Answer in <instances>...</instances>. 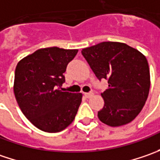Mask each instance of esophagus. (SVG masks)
<instances>
[{
  "label": "esophagus",
  "mask_w": 160,
  "mask_h": 160,
  "mask_svg": "<svg viewBox=\"0 0 160 160\" xmlns=\"http://www.w3.org/2000/svg\"><path fill=\"white\" fill-rule=\"evenodd\" d=\"M92 95H93L92 92H85V93H84V96H85L86 98H91Z\"/></svg>",
  "instance_id": "esophagus-1"
}]
</instances>
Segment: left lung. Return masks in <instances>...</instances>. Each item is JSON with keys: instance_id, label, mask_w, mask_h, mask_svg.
<instances>
[{"instance_id": "8db88e82", "label": "left lung", "mask_w": 160, "mask_h": 160, "mask_svg": "<svg viewBox=\"0 0 160 160\" xmlns=\"http://www.w3.org/2000/svg\"><path fill=\"white\" fill-rule=\"evenodd\" d=\"M82 54L97 78L108 80V87L102 93L104 106L98 112L99 119L113 127L132 122L142 109L150 92L146 57L118 42H102L83 49Z\"/></svg>"}]
</instances>
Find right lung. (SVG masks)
<instances>
[{
    "label": "right lung",
    "mask_w": 160,
    "mask_h": 160,
    "mask_svg": "<svg viewBox=\"0 0 160 160\" xmlns=\"http://www.w3.org/2000/svg\"><path fill=\"white\" fill-rule=\"evenodd\" d=\"M78 50L42 48L18 63L14 94L21 111L34 126L47 132H60L75 119L81 92H62L68 64Z\"/></svg>",
    "instance_id": "add662e5"
}]
</instances>
